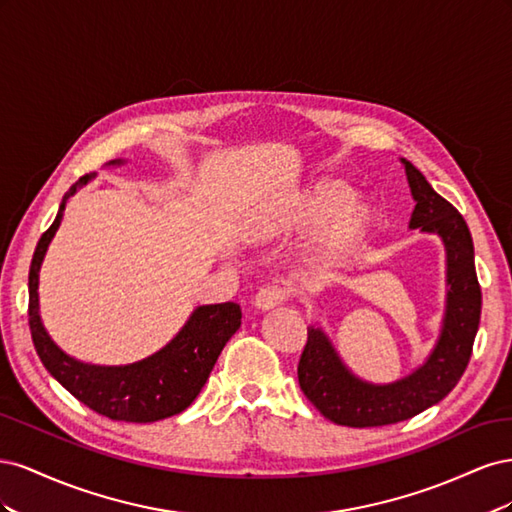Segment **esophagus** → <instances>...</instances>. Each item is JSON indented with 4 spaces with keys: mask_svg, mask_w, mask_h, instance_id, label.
<instances>
[{
    "mask_svg": "<svg viewBox=\"0 0 512 512\" xmlns=\"http://www.w3.org/2000/svg\"><path fill=\"white\" fill-rule=\"evenodd\" d=\"M284 299H286V292L282 288L265 286V288H260L256 292V297H254L252 303H254V307L258 309V312H267V309L277 307Z\"/></svg>",
    "mask_w": 512,
    "mask_h": 512,
    "instance_id": "1",
    "label": "esophagus"
}]
</instances>
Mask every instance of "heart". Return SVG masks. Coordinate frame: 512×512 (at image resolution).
I'll return each instance as SVG.
<instances>
[{"label": "heart", "instance_id": "b5f03b06", "mask_svg": "<svg viewBox=\"0 0 512 512\" xmlns=\"http://www.w3.org/2000/svg\"><path fill=\"white\" fill-rule=\"evenodd\" d=\"M352 195L342 179L324 177L309 183L284 209L267 220H258L250 237L260 241L277 232H314L321 228L305 254L312 275L327 277L342 271L359 256L378 228V209L367 196Z\"/></svg>", "mask_w": 512, "mask_h": 512}]
</instances>
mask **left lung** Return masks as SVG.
<instances>
[{"mask_svg": "<svg viewBox=\"0 0 512 512\" xmlns=\"http://www.w3.org/2000/svg\"><path fill=\"white\" fill-rule=\"evenodd\" d=\"M414 198L410 228L438 235L446 250V309L436 346L421 367L391 384L356 378L320 327H307L299 384L320 414L346 427H380L438 404L463 376L480 322V286L466 220L444 200L412 162L401 158Z\"/></svg>", "mask_w": 512, "mask_h": 512, "instance_id": "1", "label": "left lung"}]
</instances>
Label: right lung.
I'll use <instances>...</instances> for the list:
<instances>
[{
	"label": "right lung",
	"instance_id": "add662e5",
	"mask_svg": "<svg viewBox=\"0 0 512 512\" xmlns=\"http://www.w3.org/2000/svg\"><path fill=\"white\" fill-rule=\"evenodd\" d=\"M108 164L117 166L123 160ZM91 179L94 175L81 177L64 194L55 222L36 245L29 267V329L42 365L81 404L111 421H162L183 412L203 389L222 348L241 327V307L232 301L196 307L183 329L162 350L132 365L102 367L68 356L53 342L40 320L38 280L46 247L64 218L68 198Z\"/></svg>",
	"mask_w": 512,
	"mask_h": 512
}]
</instances>
